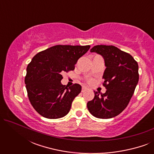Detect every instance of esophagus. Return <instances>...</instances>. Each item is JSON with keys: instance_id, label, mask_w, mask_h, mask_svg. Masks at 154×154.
Returning a JSON list of instances; mask_svg holds the SVG:
<instances>
[{"instance_id": "obj_1", "label": "esophagus", "mask_w": 154, "mask_h": 154, "mask_svg": "<svg viewBox=\"0 0 154 154\" xmlns=\"http://www.w3.org/2000/svg\"><path fill=\"white\" fill-rule=\"evenodd\" d=\"M87 89H88L87 88L85 87V86H83V88H82V92H85Z\"/></svg>"}]
</instances>
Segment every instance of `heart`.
I'll return each mask as SVG.
<instances>
[{"instance_id": "b5f03b06", "label": "heart", "mask_w": 154, "mask_h": 154, "mask_svg": "<svg viewBox=\"0 0 154 154\" xmlns=\"http://www.w3.org/2000/svg\"><path fill=\"white\" fill-rule=\"evenodd\" d=\"M89 82H90V83H92V80H89Z\"/></svg>"}]
</instances>
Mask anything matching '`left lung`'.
Masks as SVG:
<instances>
[{"mask_svg":"<svg viewBox=\"0 0 154 154\" xmlns=\"http://www.w3.org/2000/svg\"><path fill=\"white\" fill-rule=\"evenodd\" d=\"M91 52L104 60L103 85L105 93L94 91V99L88 102L90 113L98 119H111L120 114L129 104L139 81L138 64L129 53L113 45H95Z\"/></svg>","mask_w":154,"mask_h":154,"instance_id":"obj_1","label":"left lung"}]
</instances>
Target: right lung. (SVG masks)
Returning a JSON list of instances; mask_svg holds the SVG:
<instances>
[{"instance_id":"right-lung-1","label":"right lung","mask_w":154,"mask_h":154,"mask_svg":"<svg viewBox=\"0 0 154 154\" xmlns=\"http://www.w3.org/2000/svg\"><path fill=\"white\" fill-rule=\"evenodd\" d=\"M90 45H57L33 57L26 68L25 84L31 105L40 115L50 119L66 116L74 98L81 92L75 83L67 88L61 83L62 73L73 71L78 60Z\"/></svg>"}]
</instances>
